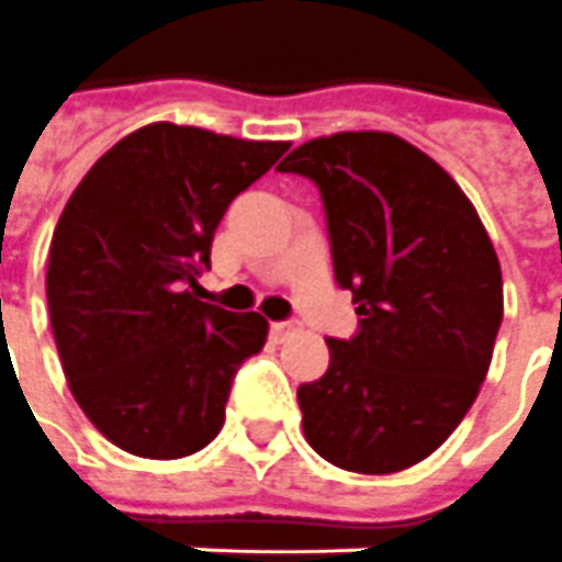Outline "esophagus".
<instances>
[{"instance_id":"esophagus-1","label":"esophagus","mask_w":562,"mask_h":562,"mask_svg":"<svg viewBox=\"0 0 562 562\" xmlns=\"http://www.w3.org/2000/svg\"><path fill=\"white\" fill-rule=\"evenodd\" d=\"M293 329H296V326L288 324V321H274V324H269V333H272L274 341H281L284 336H290Z\"/></svg>"}]
</instances>
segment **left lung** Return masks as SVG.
<instances>
[{
  "mask_svg": "<svg viewBox=\"0 0 562 562\" xmlns=\"http://www.w3.org/2000/svg\"><path fill=\"white\" fill-rule=\"evenodd\" d=\"M281 172L321 190L338 288L360 326L296 390L324 460L390 475L439 448L479 396L503 324V272L479 211L439 162L393 133L300 145Z\"/></svg>",
  "mask_w": 562,
  "mask_h": 562,
  "instance_id": "left-lung-1",
  "label": "left lung"
}]
</instances>
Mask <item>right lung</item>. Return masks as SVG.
<instances>
[{"label": "right lung", "mask_w": 562, "mask_h": 562, "mask_svg": "<svg viewBox=\"0 0 562 562\" xmlns=\"http://www.w3.org/2000/svg\"><path fill=\"white\" fill-rule=\"evenodd\" d=\"M288 142L150 123L83 175L59 214L47 308L71 396L123 451L178 460L221 427L238 366L269 324L199 300L229 202Z\"/></svg>", "instance_id": "obj_1"}]
</instances>
